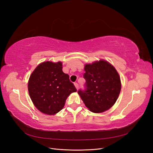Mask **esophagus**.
<instances>
[{
  "label": "esophagus",
  "instance_id": "34e87169",
  "mask_svg": "<svg viewBox=\"0 0 153 153\" xmlns=\"http://www.w3.org/2000/svg\"><path fill=\"white\" fill-rule=\"evenodd\" d=\"M74 85H75V87L76 88V89H78V87H79V85H78V84H77V83H75V84H74Z\"/></svg>",
  "mask_w": 153,
  "mask_h": 153
}]
</instances>
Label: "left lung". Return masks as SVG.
Instances as JSON below:
<instances>
[{"label":"left lung","instance_id":"obj_1","mask_svg":"<svg viewBox=\"0 0 153 153\" xmlns=\"http://www.w3.org/2000/svg\"><path fill=\"white\" fill-rule=\"evenodd\" d=\"M84 70L85 89L78 90V94L91 112L100 113L108 110L117 101L121 89L116 69L101 60L86 64Z\"/></svg>","mask_w":153,"mask_h":153}]
</instances>
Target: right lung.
Instances as JSON below:
<instances>
[{
    "label": "right lung",
    "mask_w": 153,
    "mask_h": 153,
    "mask_svg": "<svg viewBox=\"0 0 153 153\" xmlns=\"http://www.w3.org/2000/svg\"><path fill=\"white\" fill-rule=\"evenodd\" d=\"M30 99L40 112L48 115L58 113L69 95L76 89L62 71L61 62H44L32 72L28 83Z\"/></svg>",
    "instance_id": "right-lung-1"
}]
</instances>
